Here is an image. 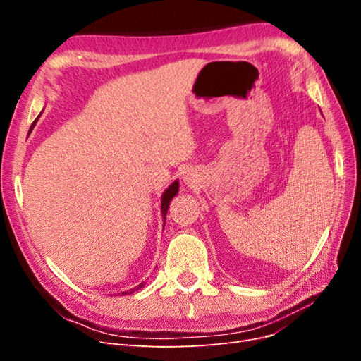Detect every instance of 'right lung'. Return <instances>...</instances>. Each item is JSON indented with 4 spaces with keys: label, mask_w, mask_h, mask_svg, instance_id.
<instances>
[{
    "label": "right lung",
    "mask_w": 361,
    "mask_h": 361,
    "mask_svg": "<svg viewBox=\"0 0 361 361\" xmlns=\"http://www.w3.org/2000/svg\"><path fill=\"white\" fill-rule=\"evenodd\" d=\"M32 126H35V123H32ZM178 190H179V182L176 180V182H173V183L170 185V187L166 190V192L162 194V200H161V212H162V216H164V223H166V215H167V211H169L170 202L173 200L174 195L178 194ZM143 286H145L143 283H140V285H138V286H135L134 289H130V290L123 292V295H126V293H133V292H135V290L141 289Z\"/></svg>",
    "instance_id": "1"
}]
</instances>
